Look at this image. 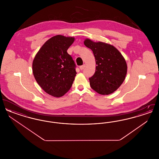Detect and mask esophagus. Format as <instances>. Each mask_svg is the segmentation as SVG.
I'll return each instance as SVG.
<instances>
[{
  "label": "esophagus",
  "mask_w": 159,
  "mask_h": 159,
  "mask_svg": "<svg viewBox=\"0 0 159 159\" xmlns=\"http://www.w3.org/2000/svg\"><path fill=\"white\" fill-rule=\"evenodd\" d=\"M85 66H85V64H84V65H83V66H80V67H79V68H80V69L81 70H83V69L84 68Z\"/></svg>",
  "instance_id": "esophagus-1"
}]
</instances>
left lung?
Segmentation results:
<instances>
[{
    "label": "left lung",
    "mask_w": 159,
    "mask_h": 159,
    "mask_svg": "<svg viewBox=\"0 0 159 159\" xmlns=\"http://www.w3.org/2000/svg\"><path fill=\"white\" fill-rule=\"evenodd\" d=\"M84 44L92 51L96 70L89 78L91 87L101 95H109L116 91L127 74V64L121 53L114 46L86 39Z\"/></svg>",
    "instance_id": "1"
}]
</instances>
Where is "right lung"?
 Segmentation results:
<instances>
[{
	"label": "right lung",
	"instance_id": "add662e5",
	"mask_svg": "<svg viewBox=\"0 0 159 159\" xmlns=\"http://www.w3.org/2000/svg\"><path fill=\"white\" fill-rule=\"evenodd\" d=\"M74 41L73 37L53 36L40 48L33 61L36 82L54 97H61L70 90L77 74L75 61L67 52Z\"/></svg>",
	"mask_w": 159,
	"mask_h": 159
}]
</instances>
